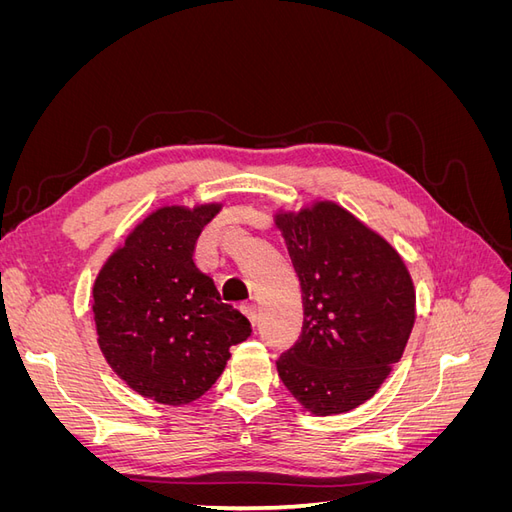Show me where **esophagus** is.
<instances>
[{
  "label": "esophagus",
  "instance_id": "34e87169",
  "mask_svg": "<svg viewBox=\"0 0 512 512\" xmlns=\"http://www.w3.org/2000/svg\"><path fill=\"white\" fill-rule=\"evenodd\" d=\"M241 309H243V314L250 318V322L256 327V320H258V307H256V303H243Z\"/></svg>",
  "mask_w": 512,
  "mask_h": 512
}]
</instances>
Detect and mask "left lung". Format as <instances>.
I'll return each instance as SVG.
<instances>
[{
	"mask_svg": "<svg viewBox=\"0 0 512 512\" xmlns=\"http://www.w3.org/2000/svg\"><path fill=\"white\" fill-rule=\"evenodd\" d=\"M277 228L303 292V329L277 359V374L309 412H348L404 354L416 303L410 273L389 243L339 205L282 213Z\"/></svg>",
	"mask_w": 512,
	"mask_h": 512,
	"instance_id": "left-lung-1",
	"label": "left lung"
}]
</instances>
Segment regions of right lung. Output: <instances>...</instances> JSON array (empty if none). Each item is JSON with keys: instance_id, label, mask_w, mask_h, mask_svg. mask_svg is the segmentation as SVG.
I'll return each mask as SVG.
<instances>
[{"instance_id": "1", "label": "right lung", "mask_w": 512, "mask_h": 512, "mask_svg": "<svg viewBox=\"0 0 512 512\" xmlns=\"http://www.w3.org/2000/svg\"><path fill=\"white\" fill-rule=\"evenodd\" d=\"M218 205L164 207L134 228L94 284L98 344L121 380L158 404L183 406L222 376L230 346L252 335L194 260Z\"/></svg>"}]
</instances>
